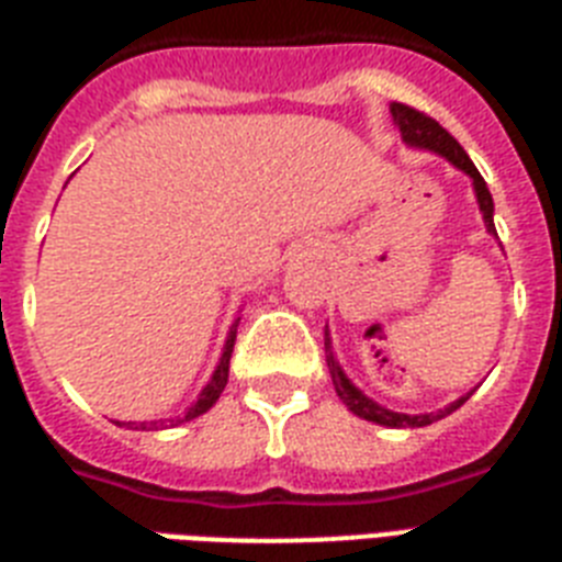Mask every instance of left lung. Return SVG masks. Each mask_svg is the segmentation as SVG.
Masks as SVG:
<instances>
[{"label": "left lung", "mask_w": 562, "mask_h": 562, "mask_svg": "<svg viewBox=\"0 0 562 562\" xmlns=\"http://www.w3.org/2000/svg\"><path fill=\"white\" fill-rule=\"evenodd\" d=\"M391 113H393V122L400 125V134L405 143L414 145V148H428V151L443 154L446 160L454 162L458 169H463L467 175H470L472 187H475V194H479V206H481V212H484L487 233H496V224H493V194H490L487 183H484V178L479 175V169H475L470 157H467V151H463L461 145H458V139H454V136L449 134L446 127H440V122H435V119L428 116V113H423V110H417V108H408V104L393 101ZM324 341H326V364H329V373H333L335 391H338L341 402L352 411V414H359V417L370 419V423H379V426H393V428L431 426L435 419L446 417V414H452L454 408H461L463 402L470 400V396H463V400L454 402L452 408L440 411V414H419V417H408V414L387 411V408H382V405H375L373 400H368V396H364L359 387H352L350 379H347V375L341 373V368H338V361H335L333 350H329V335H326Z\"/></svg>", "instance_id": "1"}]
</instances>
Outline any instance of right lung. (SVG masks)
<instances>
[{"instance_id":"add662e5","label":"right lung","mask_w":562,"mask_h":562,"mask_svg":"<svg viewBox=\"0 0 562 562\" xmlns=\"http://www.w3.org/2000/svg\"><path fill=\"white\" fill-rule=\"evenodd\" d=\"M236 326H238V321H236V324H233V329H229L227 344H224V356H221L218 368H215V373H212L210 384H206V387H203L201 396H198V402H194L192 408H189L187 414H183V417H178V423H183V419L201 417L203 411H210L212 405H215V400H218V396H221V391H224V387H227L229 356H233V344H236ZM171 423H175V419H171Z\"/></svg>"}]
</instances>
